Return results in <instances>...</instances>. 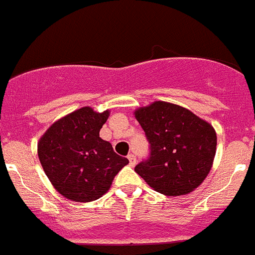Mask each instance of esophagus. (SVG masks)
I'll return each instance as SVG.
<instances>
[{"instance_id":"obj_1","label":"esophagus","mask_w":255,"mask_h":255,"mask_svg":"<svg viewBox=\"0 0 255 255\" xmlns=\"http://www.w3.org/2000/svg\"><path fill=\"white\" fill-rule=\"evenodd\" d=\"M128 158H129L130 164H131V166H135V163H136V157H135L132 153H130V154L128 155Z\"/></svg>"}]
</instances>
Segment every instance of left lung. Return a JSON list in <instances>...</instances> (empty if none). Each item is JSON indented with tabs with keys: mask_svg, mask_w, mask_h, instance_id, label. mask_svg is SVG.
<instances>
[{
	"mask_svg": "<svg viewBox=\"0 0 255 255\" xmlns=\"http://www.w3.org/2000/svg\"><path fill=\"white\" fill-rule=\"evenodd\" d=\"M135 117L149 143V155L135 166V172L170 197L198 188L215 158V129L186 108L162 101L138 108Z\"/></svg>",
	"mask_w": 255,
	"mask_h": 255,
	"instance_id": "obj_1",
	"label": "left lung"
}]
</instances>
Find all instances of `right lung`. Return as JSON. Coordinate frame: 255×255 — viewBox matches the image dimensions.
Instances as JSON below:
<instances>
[{
	"label": "right lung",
	"mask_w": 255,
	"mask_h": 255,
	"mask_svg": "<svg viewBox=\"0 0 255 255\" xmlns=\"http://www.w3.org/2000/svg\"><path fill=\"white\" fill-rule=\"evenodd\" d=\"M110 112L79 108L56 121L38 143V157L52 185L74 202H92L110 189L129 159L100 138Z\"/></svg>",
	"instance_id": "1"
}]
</instances>
